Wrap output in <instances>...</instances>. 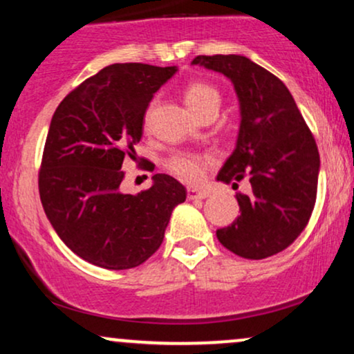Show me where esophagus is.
<instances>
[{
  "instance_id": "esophagus-1",
  "label": "esophagus",
  "mask_w": 354,
  "mask_h": 354,
  "mask_svg": "<svg viewBox=\"0 0 354 354\" xmlns=\"http://www.w3.org/2000/svg\"><path fill=\"white\" fill-rule=\"evenodd\" d=\"M209 196V191L188 188V200H205Z\"/></svg>"
}]
</instances>
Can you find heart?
I'll use <instances>...</instances> for the list:
<instances>
[{"mask_svg":"<svg viewBox=\"0 0 354 354\" xmlns=\"http://www.w3.org/2000/svg\"><path fill=\"white\" fill-rule=\"evenodd\" d=\"M219 101H221V96L218 89L208 83L194 81L185 89L186 106L196 116L208 108H219ZM208 163V156H201L196 153H176L168 160V169L183 181L198 183L203 176V169Z\"/></svg>","mask_w":354,"mask_h":354,"instance_id":"obj_1","label":"heart"}]
</instances>
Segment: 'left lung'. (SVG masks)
Wrapping results in <instances>:
<instances>
[{
	"label": "left lung",
	"mask_w": 354,
	"mask_h": 354,
	"mask_svg": "<svg viewBox=\"0 0 354 354\" xmlns=\"http://www.w3.org/2000/svg\"><path fill=\"white\" fill-rule=\"evenodd\" d=\"M191 64L221 73L239 103L236 148L216 180L248 178L251 193H236L241 214L216 231L226 250L263 259L288 248L306 228L315 208L319 153L290 89L265 68L241 55L196 56Z\"/></svg>",
	"instance_id": "1"
}]
</instances>
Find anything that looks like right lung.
Instances as JSON below:
<instances>
[{
  "label": "right lung",
  "instance_id": "1",
  "mask_svg": "<svg viewBox=\"0 0 354 354\" xmlns=\"http://www.w3.org/2000/svg\"><path fill=\"white\" fill-rule=\"evenodd\" d=\"M176 66L116 63L73 89L48 129L39 198L53 230L75 254L106 270L140 266L156 253L186 188L154 174L138 194L120 189L124 156L143 136L153 95Z\"/></svg>",
  "mask_w": 354,
  "mask_h": 354
}]
</instances>
